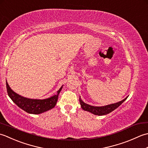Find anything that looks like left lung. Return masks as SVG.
Wrapping results in <instances>:
<instances>
[{"label": "left lung", "mask_w": 148, "mask_h": 148, "mask_svg": "<svg viewBox=\"0 0 148 148\" xmlns=\"http://www.w3.org/2000/svg\"><path fill=\"white\" fill-rule=\"evenodd\" d=\"M128 97H127L126 98L118 102H116L114 103H111V104L107 105V106H90L89 104H88V103H84L83 100L81 99V97H79V102H80L81 108H82L84 111H88L95 115L103 116V115H106V114H109V113L113 111L116 108H118L123 102H125V100H126V99L128 98Z\"/></svg>", "instance_id": "8db88e82"}]
</instances>
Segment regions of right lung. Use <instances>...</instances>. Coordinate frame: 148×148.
Returning a JSON list of instances; mask_svg holds the SVG:
<instances>
[{
    "instance_id": "obj_1",
    "label": "right lung",
    "mask_w": 148,
    "mask_h": 148,
    "mask_svg": "<svg viewBox=\"0 0 148 148\" xmlns=\"http://www.w3.org/2000/svg\"><path fill=\"white\" fill-rule=\"evenodd\" d=\"M63 86L64 85H62L60 88L57 91L56 95L49 97L48 99H32L22 97L15 93L9 86L6 80L7 92L11 99L19 108L29 114H39L54 108L57 102L58 95L62 89Z\"/></svg>"
}]
</instances>
